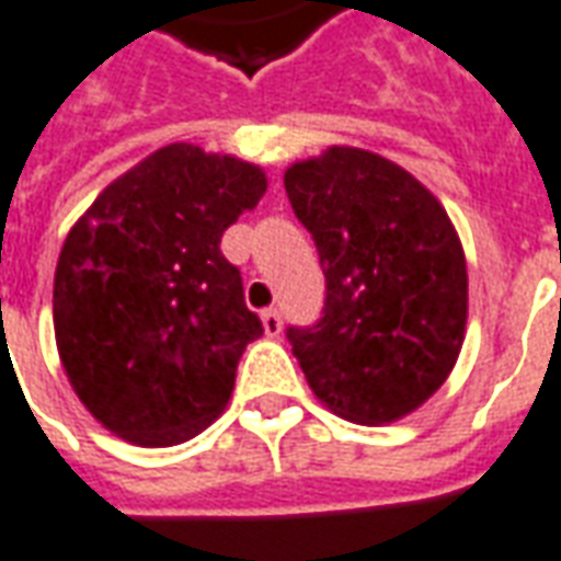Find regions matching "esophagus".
<instances>
[{"label":"esophagus","instance_id":"esophagus-1","mask_svg":"<svg viewBox=\"0 0 561 561\" xmlns=\"http://www.w3.org/2000/svg\"><path fill=\"white\" fill-rule=\"evenodd\" d=\"M262 327H265V335H280V330H284L280 311L277 308H265L262 311Z\"/></svg>","mask_w":561,"mask_h":561}]
</instances>
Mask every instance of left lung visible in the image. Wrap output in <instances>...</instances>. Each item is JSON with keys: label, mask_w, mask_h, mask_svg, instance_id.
I'll return each instance as SVG.
<instances>
[{"label": "left lung", "mask_w": 561, "mask_h": 561, "mask_svg": "<svg viewBox=\"0 0 561 561\" xmlns=\"http://www.w3.org/2000/svg\"><path fill=\"white\" fill-rule=\"evenodd\" d=\"M318 243L323 318L287 339L320 403L391 424L439 391L461 354L467 262L449 214L388 158L330 146L284 173Z\"/></svg>", "instance_id": "8db88e82"}]
</instances>
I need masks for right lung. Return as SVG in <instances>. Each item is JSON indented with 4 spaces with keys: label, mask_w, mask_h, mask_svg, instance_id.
Returning <instances> with one entry per match:
<instances>
[{
    "label": "right lung",
    "mask_w": 561,
    "mask_h": 561,
    "mask_svg": "<svg viewBox=\"0 0 561 561\" xmlns=\"http://www.w3.org/2000/svg\"><path fill=\"white\" fill-rule=\"evenodd\" d=\"M268 180L256 164L170 142L122 173L69 229L54 335L72 391L106 431L176 446L210 427L262 320L219 241Z\"/></svg>",
    "instance_id": "right-lung-1"
}]
</instances>
